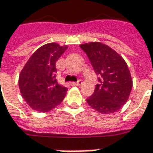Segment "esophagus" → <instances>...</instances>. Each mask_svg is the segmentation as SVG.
<instances>
[{"label":"esophagus","mask_w":153,"mask_h":153,"mask_svg":"<svg viewBox=\"0 0 153 153\" xmlns=\"http://www.w3.org/2000/svg\"><path fill=\"white\" fill-rule=\"evenodd\" d=\"M70 85H72V86H79V85H82V81L79 80L78 82H72Z\"/></svg>","instance_id":"obj_1"}]
</instances>
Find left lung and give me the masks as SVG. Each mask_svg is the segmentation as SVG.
<instances>
[{"instance_id":"left-lung-1","label":"left lung","mask_w":153,"mask_h":153,"mask_svg":"<svg viewBox=\"0 0 153 153\" xmlns=\"http://www.w3.org/2000/svg\"><path fill=\"white\" fill-rule=\"evenodd\" d=\"M90 59L99 84L87 103L101 114L119 111L127 101L132 79L123 58L111 48L99 42L79 45Z\"/></svg>"}]
</instances>
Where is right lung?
Masks as SVG:
<instances>
[{
  "label": "right lung",
  "instance_id": "1",
  "mask_svg": "<svg viewBox=\"0 0 153 153\" xmlns=\"http://www.w3.org/2000/svg\"><path fill=\"white\" fill-rule=\"evenodd\" d=\"M68 46L56 42L40 47L29 58L19 75L22 98L32 109L48 112L63 101L68 89L56 79V62Z\"/></svg>",
  "mask_w": 153,
  "mask_h": 153
}]
</instances>
